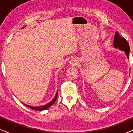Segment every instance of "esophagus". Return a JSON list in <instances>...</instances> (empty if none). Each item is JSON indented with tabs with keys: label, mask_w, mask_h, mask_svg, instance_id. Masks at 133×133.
<instances>
[{
	"label": "esophagus",
	"mask_w": 133,
	"mask_h": 133,
	"mask_svg": "<svg viewBox=\"0 0 133 133\" xmlns=\"http://www.w3.org/2000/svg\"><path fill=\"white\" fill-rule=\"evenodd\" d=\"M70 65H73V66H75V65H77L78 63L77 60H76V59H72L71 61H70Z\"/></svg>",
	"instance_id": "1"
}]
</instances>
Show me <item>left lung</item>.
I'll return each instance as SVG.
<instances>
[{
    "instance_id": "left-lung-1",
    "label": "left lung",
    "mask_w": 133,
    "mask_h": 133,
    "mask_svg": "<svg viewBox=\"0 0 133 133\" xmlns=\"http://www.w3.org/2000/svg\"><path fill=\"white\" fill-rule=\"evenodd\" d=\"M113 45L114 48H117L119 50L125 51L127 58L128 59H130V46H129L128 42L125 38L121 37L117 31L116 32L115 36H114Z\"/></svg>"
}]
</instances>
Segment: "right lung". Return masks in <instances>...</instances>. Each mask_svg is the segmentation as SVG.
I'll return each instance as SVG.
<instances>
[{
	"label": "right lung",
	"instance_id": "1",
	"mask_svg": "<svg viewBox=\"0 0 133 133\" xmlns=\"http://www.w3.org/2000/svg\"><path fill=\"white\" fill-rule=\"evenodd\" d=\"M57 94H58V91H57V92H56V96H55V97H54V99H52V101H51L50 103H48V104H46V105H43V106L38 107H34L30 106V105H26V104H25V103H23V105H25V106L28 107V108L32 109V110H36V111H43V110H46V109L49 108L51 106V105H53V103H54V102H55L56 101V99H57Z\"/></svg>",
	"mask_w": 133,
	"mask_h": 133
}]
</instances>
